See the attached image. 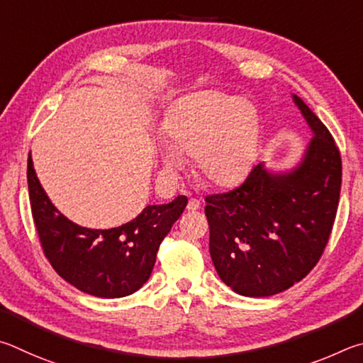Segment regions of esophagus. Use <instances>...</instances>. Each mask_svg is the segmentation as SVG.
<instances>
[{
    "label": "esophagus",
    "instance_id": "esophagus-1",
    "mask_svg": "<svg viewBox=\"0 0 363 363\" xmlns=\"http://www.w3.org/2000/svg\"><path fill=\"white\" fill-rule=\"evenodd\" d=\"M199 207H201V202H199L198 199H194V198L189 199V201H188V204H186V208H188V211H191V212L198 211Z\"/></svg>",
    "mask_w": 363,
    "mask_h": 363
}]
</instances>
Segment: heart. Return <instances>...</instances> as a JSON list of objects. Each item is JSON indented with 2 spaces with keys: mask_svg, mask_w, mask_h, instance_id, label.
I'll return each mask as SVG.
<instances>
[{
  "mask_svg": "<svg viewBox=\"0 0 363 363\" xmlns=\"http://www.w3.org/2000/svg\"><path fill=\"white\" fill-rule=\"evenodd\" d=\"M170 152L165 167L174 169L180 157L194 156L196 172L217 186L242 180L255 161L259 119L247 99H230L218 92L189 95L172 108L162 127Z\"/></svg>",
  "mask_w": 363,
  "mask_h": 363,
  "instance_id": "1",
  "label": "heart"
}]
</instances>
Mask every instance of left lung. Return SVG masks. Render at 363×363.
Segmentation results:
<instances>
[{
    "label": "left lung",
    "mask_w": 363,
    "mask_h": 363,
    "mask_svg": "<svg viewBox=\"0 0 363 363\" xmlns=\"http://www.w3.org/2000/svg\"><path fill=\"white\" fill-rule=\"evenodd\" d=\"M294 100L314 132L301 164L289 174L257 164L239 186L206 196L213 266L242 296H271L300 282L319 263L333 230L340 150L309 106Z\"/></svg>",
    "instance_id": "8db88e82"
}]
</instances>
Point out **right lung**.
<instances>
[{"label":"right lung","mask_w":363,"mask_h":363,"mask_svg":"<svg viewBox=\"0 0 363 363\" xmlns=\"http://www.w3.org/2000/svg\"><path fill=\"white\" fill-rule=\"evenodd\" d=\"M27 180L44 257L68 284L99 298L127 296L148 281L159 245L188 204L186 196H178L169 204L146 206L123 226L89 230L74 225L52 206L30 155Z\"/></svg>","instance_id":"add662e5"}]
</instances>
